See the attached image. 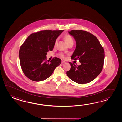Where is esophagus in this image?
I'll return each instance as SVG.
<instances>
[{"instance_id":"34e87169","label":"esophagus","mask_w":122,"mask_h":122,"mask_svg":"<svg viewBox=\"0 0 122 122\" xmlns=\"http://www.w3.org/2000/svg\"><path fill=\"white\" fill-rule=\"evenodd\" d=\"M66 62L64 61H62V62H61V64H63V63H65Z\"/></svg>"}]
</instances>
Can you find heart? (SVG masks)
Returning <instances> with one entry per match:
<instances>
[{"label": "heart", "instance_id": "1", "mask_svg": "<svg viewBox=\"0 0 122 122\" xmlns=\"http://www.w3.org/2000/svg\"><path fill=\"white\" fill-rule=\"evenodd\" d=\"M64 39L65 40V41H66V44H67V45L70 44L71 43H74V40L73 39V38L72 37L70 36V35H68V34H67L64 37ZM57 41V40H56V43ZM59 56L62 57V58H64V55L62 53H60L59 54Z\"/></svg>", "mask_w": 122, "mask_h": 122}]
</instances>
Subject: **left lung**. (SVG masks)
Returning a JSON list of instances; mask_svg holds the SVG:
<instances>
[{"instance_id":"obj_1","label":"left lung","mask_w":122,"mask_h":122,"mask_svg":"<svg viewBox=\"0 0 122 122\" xmlns=\"http://www.w3.org/2000/svg\"><path fill=\"white\" fill-rule=\"evenodd\" d=\"M68 33L74 37L76 47L71 59H79L81 63L76 66L69 63L71 69L66 72L67 76L78 84L88 83L92 81L102 70L104 50L95 36L81 30H72Z\"/></svg>"}]
</instances>
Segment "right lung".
Returning <instances> with one entry per match:
<instances>
[{
  "instance_id": "add662e5",
  "label": "right lung",
  "mask_w": 122,
  "mask_h": 122,
  "mask_svg": "<svg viewBox=\"0 0 122 122\" xmlns=\"http://www.w3.org/2000/svg\"><path fill=\"white\" fill-rule=\"evenodd\" d=\"M63 31H41L27 37L19 54L20 66L26 77L33 81H44L60 65L61 59L55 58L49 62L46 55L53 50L56 39Z\"/></svg>"
}]
</instances>
